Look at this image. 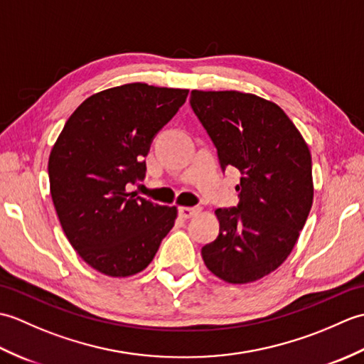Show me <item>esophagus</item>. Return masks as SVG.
Segmentation results:
<instances>
[{
  "label": "esophagus",
  "instance_id": "esophagus-1",
  "mask_svg": "<svg viewBox=\"0 0 364 364\" xmlns=\"http://www.w3.org/2000/svg\"><path fill=\"white\" fill-rule=\"evenodd\" d=\"M200 211H202V208H198V206H181L180 215L183 219H191V218H196Z\"/></svg>",
  "mask_w": 364,
  "mask_h": 364
}]
</instances>
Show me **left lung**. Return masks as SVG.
<instances>
[{"instance_id": "obj_1", "label": "left lung", "mask_w": 364, "mask_h": 364, "mask_svg": "<svg viewBox=\"0 0 364 364\" xmlns=\"http://www.w3.org/2000/svg\"><path fill=\"white\" fill-rule=\"evenodd\" d=\"M191 106L222 168L241 170L237 208L215 210L220 233L202 249L206 267L231 284L274 272L289 257L314 196L311 153L274 102L237 90H192Z\"/></svg>"}]
</instances>
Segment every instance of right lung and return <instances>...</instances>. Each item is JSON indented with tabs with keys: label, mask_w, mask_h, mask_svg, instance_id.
I'll return each mask as SVG.
<instances>
[{
	"label": "right lung",
	"mask_w": 364,
	"mask_h": 364,
	"mask_svg": "<svg viewBox=\"0 0 364 364\" xmlns=\"http://www.w3.org/2000/svg\"><path fill=\"white\" fill-rule=\"evenodd\" d=\"M188 92L145 82L102 90L76 107L53 145L50 192L60 227L100 274H139L175 225L176 206L137 197L128 184L144 178L154 134Z\"/></svg>",
	"instance_id": "right-lung-1"
}]
</instances>
